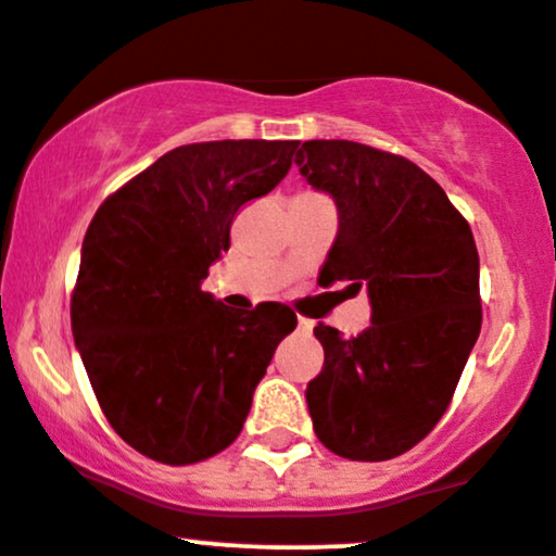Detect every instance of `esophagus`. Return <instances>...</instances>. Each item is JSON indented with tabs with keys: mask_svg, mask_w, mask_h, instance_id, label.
<instances>
[{
	"mask_svg": "<svg viewBox=\"0 0 556 556\" xmlns=\"http://www.w3.org/2000/svg\"><path fill=\"white\" fill-rule=\"evenodd\" d=\"M298 330H301V332H312L314 330V323H312V319L298 317Z\"/></svg>",
	"mask_w": 556,
	"mask_h": 556,
	"instance_id": "esophagus-1",
	"label": "esophagus"
}]
</instances>
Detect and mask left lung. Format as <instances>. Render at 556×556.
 <instances>
[{
    "label": "left lung",
    "instance_id": "left-lung-1",
    "mask_svg": "<svg viewBox=\"0 0 556 556\" xmlns=\"http://www.w3.org/2000/svg\"><path fill=\"white\" fill-rule=\"evenodd\" d=\"M295 165L332 197L338 237L323 279L367 288L370 327H314L325 367L306 386L314 431L352 460L418 445L447 410L482 327L479 255L464 215L410 160L354 140H306Z\"/></svg>",
    "mask_w": 556,
    "mask_h": 556
}]
</instances>
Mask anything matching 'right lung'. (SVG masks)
Listing matches in <instances>:
<instances>
[{
  "instance_id": "add662e5",
  "label": "right lung",
  "mask_w": 556,
  "mask_h": 556,
  "mask_svg": "<svg viewBox=\"0 0 556 556\" xmlns=\"http://www.w3.org/2000/svg\"><path fill=\"white\" fill-rule=\"evenodd\" d=\"M298 140L178 146L98 207L81 242L72 332L116 434L160 464L229 447L279 341L282 303L250 314L202 293L244 202L268 194Z\"/></svg>"
}]
</instances>
